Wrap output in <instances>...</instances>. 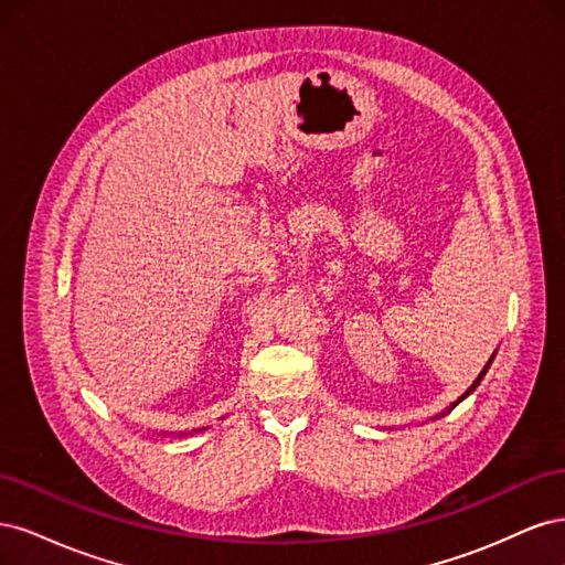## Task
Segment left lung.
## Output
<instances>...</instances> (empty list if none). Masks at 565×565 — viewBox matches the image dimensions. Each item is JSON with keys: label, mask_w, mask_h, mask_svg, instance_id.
I'll use <instances>...</instances> for the list:
<instances>
[{"label": "left lung", "mask_w": 565, "mask_h": 565, "mask_svg": "<svg viewBox=\"0 0 565 565\" xmlns=\"http://www.w3.org/2000/svg\"><path fill=\"white\" fill-rule=\"evenodd\" d=\"M492 358H494V353H492ZM492 358H490V361H488V365H486V367H483V372H481V374H478V380H476V382H473V384H471V388H469V391H467V393H465V396H469V393H471V391H473V388H476V386H478V384H481V380H483V377H486V372H488V367H490V363H492ZM465 396H461V398H465ZM461 398H459V401H461ZM459 401H457V403H459Z\"/></svg>", "instance_id": "left-lung-1"}]
</instances>
